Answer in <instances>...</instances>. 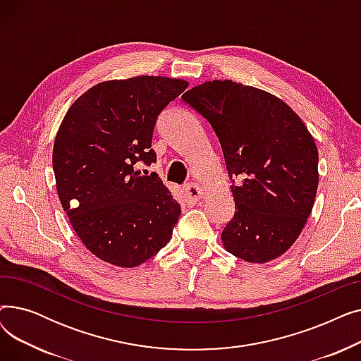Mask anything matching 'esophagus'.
I'll return each mask as SVG.
<instances>
[{
  "label": "esophagus",
  "instance_id": "esophagus-1",
  "mask_svg": "<svg viewBox=\"0 0 361 361\" xmlns=\"http://www.w3.org/2000/svg\"><path fill=\"white\" fill-rule=\"evenodd\" d=\"M183 190H184V196H185L188 203H196L203 196V188L199 184H196V183L185 184L183 187Z\"/></svg>",
  "mask_w": 361,
  "mask_h": 361
}]
</instances>
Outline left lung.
Segmentation results:
<instances>
[{
  "instance_id": "left-lung-1",
  "label": "left lung",
  "mask_w": 361,
  "mask_h": 361,
  "mask_svg": "<svg viewBox=\"0 0 361 361\" xmlns=\"http://www.w3.org/2000/svg\"><path fill=\"white\" fill-rule=\"evenodd\" d=\"M211 123L222 147L235 214L224 249L249 263L286 253L312 214L317 147L306 124L275 94L233 80H212L183 94ZM234 183V181H233Z\"/></svg>"
}]
</instances>
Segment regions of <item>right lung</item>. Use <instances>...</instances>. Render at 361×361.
<instances>
[{
	"mask_svg": "<svg viewBox=\"0 0 361 361\" xmlns=\"http://www.w3.org/2000/svg\"><path fill=\"white\" fill-rule=\"evenodd\" d=\"M162 75L108 80L74 101L56 131V193L73 230L98 259L136 268L165 247L181 214L158 174L152 135L159 112L185 90Z\"/></svg>",
	"mask_w": 361,
	"mask_h": 361,
	"instance_id": "1",
	"label": "right lung"
}]
</instances>
